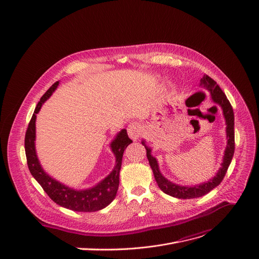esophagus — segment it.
<instances>
[{"label":"esophagus","instance_id":"esophagus-1","mask_svg":"<svg viewBox=\"0 0 259 259\" xmlns=\"http://www.w3.org/2000/svg\"><path fill=\"white\" fill-rule=\"evenodd\" d=\"M127 132H128L129 138L132 141H137L141 137L142 127H141V125L139 124V122H137V121L131 122V124L127 128Z\"/></svg>","mask_w":259,"mask_h":259}]
</instances>
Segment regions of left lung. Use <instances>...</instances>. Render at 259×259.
<instances>
[{
    "mask_svg": "<svg viewBox=\"0 0 259 259\" xmlns=\"http://www.w3.org/2000/svg\"><path fill=\"white\" fill-rule=\"evenodd\" d=\"M200 86L202 88L207 89L211 93L212 101L219 105L224 113V117L226 120V133H227V147L225 150L222 167L220 168L219 172L216 173L213 179L210 181L202 183L196 186L188 187V186H181L178 184H174L170 181H168L164 175H162L158 168V162L155 157L152 156L151 147L146 145V142L143 140L142 144L145 146L147 150V157L149 160V164L153 171L154 179L161 190L162 192L166 194L182 199H190V198H197L200 196L206 195L209 193L211 190H213L215 187L219 186L227 173V170L231 164V160L233 158L234 149H235V142H234V112L232 106H231L229 100L227 99L226 94L221 89V87L216 84V81L212 79L207 74H203V76L200 78Z\"/></svg>",
    "mask_w": 259,
    "mask_h": 259,
    "instance_id": "left-lung-1",
    "label": "left lung"
}]
</instances>
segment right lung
I'll return each mask as SVG.
<instances>
[{"label": "right lung", "mask_w": 259, "mask_h": 259, "mask_svg": "<svg viewBox=\"0 0 259 259\" xmlns=\"http://www.w3.org/2000/svg\"><path fill=\"white\" fill-rule=\"evenodd\" d=\"M59 86L54 83L37 103L33 115L27 128L25 135V152L27 165L35 181L44 189L47 195L59 206L76 212H95L106 208L116 196L119 184V171L121 167L122 154L125 149L132 143L128 138L127 130L121 129L111 142V151L115 156V166L107 178L92 188L75 190L68 187L47 174L39 164L35 151V119L42 105L51 97Z\"/></svg>", "instance_id": "obj_1"}]
</instances>
